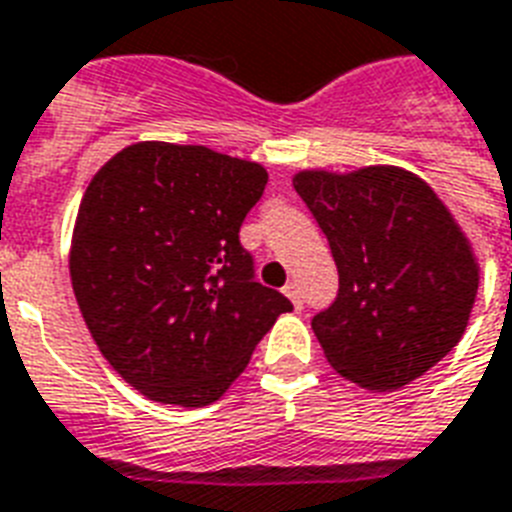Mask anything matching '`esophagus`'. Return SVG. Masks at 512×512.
Masks as SVG:
<instances>
[{"instance_id":"34e87169","label":"esophagus","mask_w":512,"mask_h":512,"mask_svg":"<svg viewBox=\"0 0 512 512\" xmlns=\"http://www.w3.org/2000/svg\"><path fill=\"white\" fill-rule=\"evenodd\" d=\"M284 295L292 300V305L295 308H303V292H300V284H295V281H289L287 287H284Z\"/></svg>"}]
</instances>
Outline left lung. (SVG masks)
<instances>
[{"mask_svg": "<svg viewBox=\"0 0 512 512\" xmlns=\"http://www.w3.org/2000/svg\"><path fill=\"white\" fill-rule=\"evenodd\" d=\"M335 257L340 292L311 321L329 366L372 393L414 382L460 342L478 295V257L420 175L369 164L292 177Z\"/></svg>", "mask_w": 512, "mask_h": 512, "instance_id": "1", "label": "left lung"}]
</instances>
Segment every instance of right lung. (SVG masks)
Segmentation results:
<instances>
[{"label": "right lung", "mask_w": 512, "mask_h": 512, "mask_svg": "<svg viewBox=\"0 0 512 512\" xmlns=\"http://www.w3.org/2000/svg\"><path fill=\"white\" fill-rule=\"evenodd\" d=\"M265 183L263 164L164 140L132 143L92 175L68 249L71 287L103 358L151 401H217L292 311L252 281L239 244Z\"/></svg>", "instance_id": "obj_1"}]
</instances>
